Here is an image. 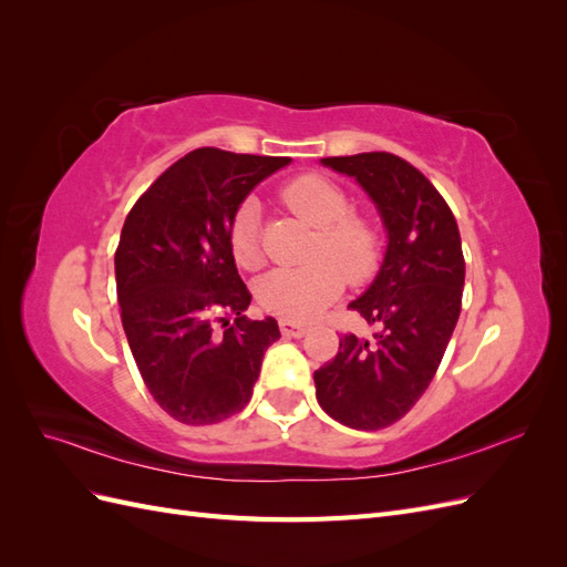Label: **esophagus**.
Listing matches in <instances>:
<instances>
[{"mask_svg": "<svg viewBox=\"0 0 567 567\" xmlns=\"http://www.w3.org/2000/svg\"><path fill=\"white\" fill-rule=\"evenodd\" d=\"M279 326H281V333L288 336V338H302V336L307 333V326L300 323V321H288V319H284Z\"/></svg>", "mask_w": 567, "mask_h": 567, "instance_id": "esophagus-1", "label": "esophagus"}]
</instances>
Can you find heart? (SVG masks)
<instances>
[{
    "label": "heart",
    "instance_id": "b5f03b06",
    "mask_svg": "<svg viewBox=\"0 0 567 567\" xmlns=\"http://www.w3.org/2000/svg\"><path fill=\"white\" fill-rule=\"evenodd\" d=\"M286 203L319 229L317 260L305 267L274 269L255 284V298L265 312L288 321H305L333 302L348 279L362 284L381 265V229L364 215L352 213L342 188L319 175H302L286 186ZM260 210L246 198L229 221L227 241L234 260L255 269L262 262Z\"/></svg>",
    "mask_w": 567,
    "mask_h": 567
}]
</instances>
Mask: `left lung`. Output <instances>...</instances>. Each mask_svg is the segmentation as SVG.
Masks as SVG:
<instances>
[{
  "label": "left lung",
  "mask_w": 567,
  "mask_h": 567,
  "mask_svg": "<svg viewBox=\"0 0 567 567\" xmlns=\"http://www.w3.org/2000/svg\"><path fill=\"white\" fill-rule=\"evenodd\" d=\"M321 163L369 194L388 248L367 293L350 302L379 331L340 338L338 354L315 371L317 400L342 425L381 431L419 402L450 346L466 279L461 236L447 200L404 158L371 151Z\"/></svg>",
  "instance_id": "left-lung-1"
}]
</instances>
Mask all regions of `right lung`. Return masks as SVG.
<instances>
[{
  "instance_id": "1",
  "label": "right lung",
  "mask_w": 567,
  "mask_h": 567,
  "mask_svg": "<svg viewBox=\"0 0 567 567\" xmlns=\"http://www.w3.org/2000/svg\"><path fill=\"white\" fill-rule=\"evenodd\" d=\"M288 163L196 148L125 219L115 250L120 319L153 400L179 423L210 425L241 411L267 348L281 338L277 319L244 315L252 296L227 231L252 188Z\"/></svg>"
}]
</instances>
